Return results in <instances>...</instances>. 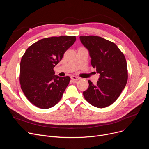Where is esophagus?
I'll return each instance as SVG.
<instances>
[{"mask_svg": "<svg viewBox=\"0 0 149 149\" xmlns=\"http://www.w3.org/2000/svg\"><path fill=\"white\" fill-rule=\"evenodd\" d=\"M71 79H72V80L74 81H77L79 79V78L77 77H75V76H72V77H71Z\"/></svg>", "mask_w": 149, "mask_h": 149, "instance_id": "esophagus-1", "label": "esophagus"}]
</instances>
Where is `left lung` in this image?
I'll use <instances>...</instances> for the list:
<instances>
[{"mask_svg": "<svg viewBox=\"0 0 149 149\" xmlns=\"http://www.w3.org/2000/svg\"><path fill=\"white\" fill-rule=\"evenodd\" d=\"M79 38L89 51L93 67L100 75L95 85L88 80L89 87L83 92L84 97L94 107H107L119 97L128 79L125 56L114 42L101 37L89 35Z\"/></svg>", "mask_w": 149, "mask_h": 149, "instance_id": "obj_1", "label": "left lung"}]
</instances>
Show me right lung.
I'll return each mask as SVG.
<instances>
[{
  "mask_svg": "<svg viewBox=\"0 0 149 149\" xmlns=\"http://www.w3.org/2000/svg\"><path fill=\"white\" fill-rule=\"evenodd\" d=\"M75 40V36L42 39L31 45L22 56L20 64V87L36 107L49 109L62 98L71 78L55 75L54 68Z\"/></svg>",
  "mask_w": 149,
  "mask_h": 149,
  "instance_id": "right-lung-1",
  "label": "right lung"
}]
</instances>
